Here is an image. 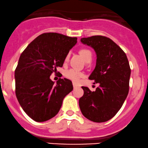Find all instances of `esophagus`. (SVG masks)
<instances>
[{"instance_id": "obj_1", "label": "esophagus", "mask_w": 148, "mask_h": 148, "mask_svg": "<svg viewBox=\"0 0 148 148\" xmlns=\"http://www.w3.org/2000/svg\"><path fill=\"white\" fill-rule=\"evenodd\" d=\"M73 88H77V87L78 86L75 83H73Z\"/></svg>"}]
</instances>
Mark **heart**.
Masks as SVG:
<instances>
[{
    "label": "heart",
    "instance_id": "b5f03b06",
    "mask_svg": "<svg viewBox=\"0 0 148 148\" xmlns=\"http://www.w3.org/2000/svg\"><path fill=\"white\" fill-rule=\"evenodd\" d=\"M79 54L84 60L85 62H90L92 60V53L90 50L87 49H82L79 51ZM69 58V55L68 54L65 58V61H68ZM64 75L68 79L72 80V81L75 82H77L79 81V79L84 76L83 73L80 72V71L75 70V69H71L69 70H67L65 71Z\"/></svg>",
    "mask_w": 148,
    "mask_h": 148
}]
</instances>
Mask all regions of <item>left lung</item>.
Listing matches in <instances>:
<instances>
[{"mask_svg":"<svg viewBox=\"0 0 148 148\" xmlns=\"http://www.w3.org/2000/svg\"><path fill=\"white\" fill-rule=\"evenodd\" d=\"M81 42L96 53L95 68L89 79L99 86L95 91L82 87L84 95L79 100L80 110L90 121H107L120 110L128 94L131 73L128 60L124 51L105 36L82 38Z\"/></svg>","mask_w":148,"mask_h":148,"instance_id":"8db88e82","label":"left lung"}]
</instances>
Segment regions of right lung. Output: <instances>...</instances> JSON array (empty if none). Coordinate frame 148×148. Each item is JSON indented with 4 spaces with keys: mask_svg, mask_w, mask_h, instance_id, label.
I'll use <instances>...</instances> for the list:
<instances>
[{
    "mask_svg": "<svg viewBox=\"0 0 148 148\" xmlns=\"http://www.w3.org/2000/svg\"><path fill=\"white\" fill-rule=\"evenodd\" d=\"M77 38L45 33L38 36L20 56L15 70L16 95L26 114L37 122L56 115L64 98L73 89L68 79L55 84L50 76L62 67Z\"/></svg>",
    "mask_w": 148,
    "mask_h": 148,
    "instance_id": "1",
    "label": "right lung"
}]
</instances>
